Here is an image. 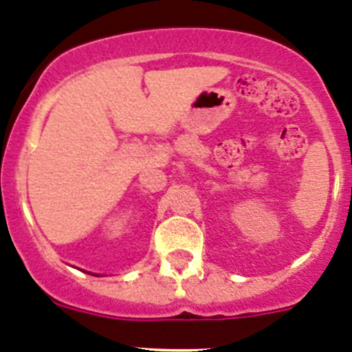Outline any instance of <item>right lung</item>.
Returning <instances> with one entry per match:
<instances>
[{"mask_svg": "<svg viewBox=\"0 0 352 352\" xmlns=\"http://www.w3.org/2000/svg\"><path fill=\"white\" fill-rule=\"evenodd\" d=\"M94 276H95V274H94Z\"/></svg>", "mask_w": 352, "mask_h": 352, "instance_id": "add662e5", "label": "right lung"}]
</instances>
